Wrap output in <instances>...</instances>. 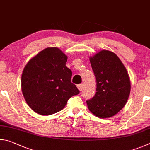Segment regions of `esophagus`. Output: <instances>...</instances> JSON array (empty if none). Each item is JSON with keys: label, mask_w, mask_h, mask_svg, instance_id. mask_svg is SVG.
<instances>
[{"label": "esophagus", "mask_w": 150, "mask_h": 150, "mask_svg": "<svg viewBox=\"0 0 150 150\" xmlns=\"http://www.w3.org/2000/svg\"><path fill=\"white\" fill-rule=\"evenodd\" d=\"M77 87L78 88V90H79L80 91H82L83 88V85L82 84V83H81V84H78L77 86Z\"/></svg>", "instance_id": "esophagus-1"}]
</instances>
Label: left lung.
<instances>
[{"mask_svg":"<svg viewBox=\"0 0 150 150\" xmlns=\"http://www.w3.org/2000/svg\"><path fill=\"white\" fill-rule=\"evenodd\" d=\"M96 80V92L86 101L93 115L105 119L114 116L125 105L130 82L125 66L114 52L103 50L90 58Z\"/></svg>","mask_w":150,"mask_h":150,"instance_id":"8db88e82","label":"left lung"}]
</instances>
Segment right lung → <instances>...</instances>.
Returning a JSON list of instances; mask_svg holds the SVG:
<instances>
[{"label": "right lung", "mask_w": 150, "mask_h": 150, "mask_svg": "<svg viewBox=\"0 0 150 150\" xmlns=\"http://www.w3.org/2000/svg\"><path fill=\"white\" fill-rule=\"evenodd\" d=\"M67 57L57 47L45 49L28 62L22 75L26 103L37 113L50 115L64 108L68 99L80 93L71 82Z\"/></svg>", "instance_id": "1"}]
</instances>
